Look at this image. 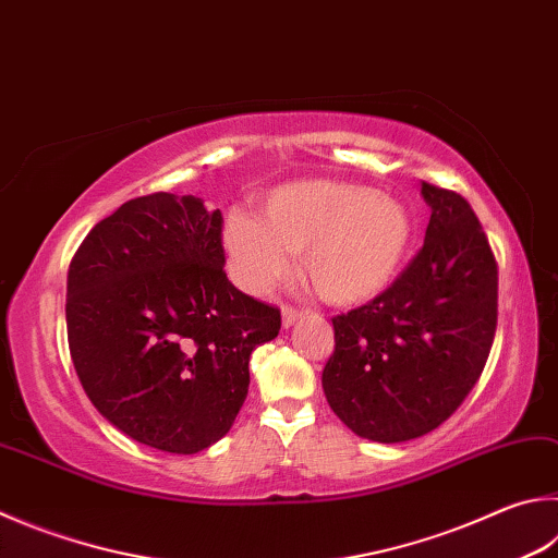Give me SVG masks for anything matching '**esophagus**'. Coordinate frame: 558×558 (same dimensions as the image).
Masks as SVG:
<instances>
[{"mask_svg":"<svg viewBox=\"0 0 558 558\" xmlns=\"http://www.w3.org/2000/svg\"><path fill=\"white\" fill-rule=\"evenodd\" d=\"M302 317H305V312H302V310L290 307V305L282 307V327H286V329H290L292 324H298Z\"/></svg>","mask_w":558,"mask_h":558,"instance_id":"obj_1","label":"esophagus"}]
</instances>
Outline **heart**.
<instances>
[{"instance_id": "b5f03b06", "label": "heart", "mask_w": 558, "mask_h": 558, "mask_svg": "<svg viewBox=\"0 0 558 558\" xmlns=\"http://www.w3.org/2000/svg\"><path fill=\"white\" fill-rule=\"evenodd\" d=\"M410 217L398 199L337 180H298L266 192L260 215L231 209L221 227L231 276L266 292L300 253L302 272L331 305L376 298L400 268Z\"/></svg>"}]
</instances>
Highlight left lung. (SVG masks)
Masks as SVG:
<instances>
[{
    "instance_id": "left-lung-1",
    "label": "left lung",
    "mask_w": 558,
    "mask_h": 558,
    "mask_svg": "<svg viewBox=\"0 0 558 558\" xmlns=\"http://www.w3.org/2000/svg\"><path fill=\"white\" fill-rule=\"evenodd\" d=\"M424 246L368 305L337 314L322 388L363 439L398 444L437 429L478 383L498 327V263L459 192L422 182Z\"/></svg>"
}]
</instances>
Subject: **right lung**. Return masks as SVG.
<instances>
[{"label":"right lung","mask_w":558,"mask_h":558,"mask_svg":"<svg viewBox=\"0 0 558 558\" xmlns=\"http://www.w3.org/2000/svg\"><path fill=\"white\" fill-rule=\"evenodd\" d=\"M221 227L199 197L154 192L97 221L70 260L68 347L87 398L168 453L225 437L253 349L280 331L278 307L229 282Z\"/></svg>","instance_id":"obj_1"}]
</instances>
